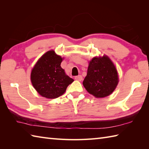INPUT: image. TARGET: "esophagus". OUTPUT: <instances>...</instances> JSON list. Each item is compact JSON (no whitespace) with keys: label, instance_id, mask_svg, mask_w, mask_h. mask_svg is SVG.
Segmentation results:
<instances>
[{"label":"esophagus","instance_id":"1","mask_svg":"<svg viewBox=\"0 0 149 149\" xmlns=\"http://www.w3.org/2000/svg\"><path fill=\"white\" fill-rule=\"evenodd\" d=\"M75 79L77 81H81L82 80H83V77H82V75H77V76L75 77Z\"/></svg>","mask_w":149,"mask_h":149}]
</instances>
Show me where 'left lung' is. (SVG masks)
Listing matches in <instances>:
<instances>
[{"instance_id": "left-lung-1", "label": "left lung", "mask_w": 149, "mask_h": 149, "mask_svg": "<svg viewBox=\"0 0 149 149\" xmlns=\"http://www.w3.org/2000/svg\"><path fill=\"white\" fill-rule=\"evenodd\" d=\"M118 83V72L108 57H94L89 62L83 86L89 93L97 98L111 94Z\"/></svg>"}]
</instances>
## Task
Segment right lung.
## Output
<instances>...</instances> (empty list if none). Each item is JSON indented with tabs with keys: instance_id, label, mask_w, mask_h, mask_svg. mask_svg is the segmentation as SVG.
Here are the masks:
<instances>
[{
	"instance_id": "right-lung-1",
	"label": "right lung",
	"mask_w": 149,
	"mask_h": 149,
	"mask_svg": "<svg viewBox=\"0 0 149 149\" xmlns=\"http://www.w3.org/2000/svg\"><path fill=\"white\" fill-rule=\"evenodd\" d=\"M63 58L54 50L41 57L31 71V81L40 95L56 99L65 92L74 79L65 74L61 67Z\"/></svg>"
}]
</instances>
